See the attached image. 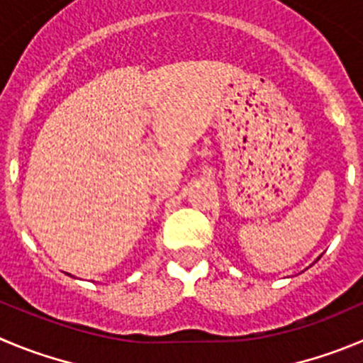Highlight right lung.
Returning <instances> with one entry per match:
<instances>
[{"mask_svg":"<svg viewBox=\"0 0 363 363\" xmlns=\"http://www.w3.org/2000/svg\"><path fill=\"white\" fill-rule=\"evenodd\" d=\"M69 276H71V274H69Z\"/></svg>","mask_w":363,"mask_h":363,"instance_id":"obj_1","label":"right lung"}]
</instances>
